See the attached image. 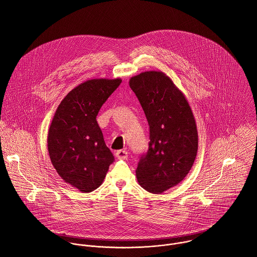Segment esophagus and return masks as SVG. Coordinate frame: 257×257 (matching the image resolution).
I'll return each instance as SVG.
<instances>
[{"instance_id":"1","label":"esophagus","mask_w":257,"mask_h":257,"mask_svg":"<svg viewBox=\"0 0 257 257\" xmlns=\"http://www.w3.org/2000/svg\"><path fill=\"white\" fill-rule=\"evenodd\" d=\"M116 157L118 159H124L125 160L128 157V152L126 150H118L116 152Z\"/></svg>"}]
</instances>
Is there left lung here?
I'll use <instances>...</instances> for the list:
<instances>
[{
    "label": "left lung",
    "instance_id": "1",
    "mask_svg": "<svg viewBox=\"0 0 257 257\" xmlns=\"http://www.w3.org/2000/svg\"><path fill=\"white\" fill-rule=\"evenodd\" d=\"M136 94L150 128L149 148L138 163L137 180L151 193H162L189 173L198 149V133L184 94L161 71L132 77Z\"/></svg>",
    "mask_w": 257,
    "mask_h": 257
}]
</instances>
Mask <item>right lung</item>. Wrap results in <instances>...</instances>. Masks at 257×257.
<instances>
[{"instance_id": "right-lung-1", "label": "right lung", "mask_w": 257, "mask_h": 257, "mask_svg": "<svg viewBox=\"0 0 257 257\" xmlns=\"http://www.w3.org/2000/svg\"><path fill=\"white\" fill-rule=\"evenodd\" d=\"M122 80L92 79L70 91L58 106L48 132V151L60 177L81 192L103 182L114 156L96 117Z\"/></svg>"}]
</instances>
